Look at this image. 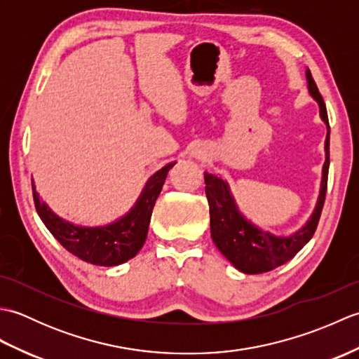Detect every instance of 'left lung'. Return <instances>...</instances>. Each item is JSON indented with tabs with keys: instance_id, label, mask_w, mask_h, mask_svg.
Returning <instances> with one entry per match:
<instances>
[{
	"instance_id": "obj_1",
	"label": "left lung",
	"mask_w": 359,
	"mask_h": 359,
	"mask_svg": "<svg viewBox=\"0 0 359 359\" xmlns=\"http://www.w3.org/2000/svg\"><path fill=\"white\" fill-rule=\"evenodd\" d=\"M306 77L309 93L316 100L319 106V116H321V120L327 126V135L324 147L325 162L323 165L321 188H319L318 201L311 216L299 230L285 236H276L270 231L261 230V228L242 215L226 180L216 174L205 172V193H207L210 205V226L212 242L216 243L220 253L236 269L245 274H261L288 262L290 259L294 257L297 251L302 250V247L313 238L319 217H321L327 191V175H329L330 165V126L325 103L309 69L306 71Z\"/></svg>"
}]
</instances>
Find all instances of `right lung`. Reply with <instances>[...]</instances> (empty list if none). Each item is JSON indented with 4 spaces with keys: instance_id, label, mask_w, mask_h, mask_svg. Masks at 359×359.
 <instances>
[{
    "instance_id": "1",
    "label": "right lung",
    "mask_w": 359,
    "mask_h": 359,
    "mask_svg": "<svg viewBox=\"0 0 359 359\" xmlns=\"http://www.w3.org/2000/svg\"><path fill=\"white\" fill-rule=\"evenodd\" d=\"M174 165L175 162L166 163L162 170L152 174L134 207L125 216L108 225L81 226L65 220L40 199V194L32 184L35 208L46 228L69 253L88 264L100 266L120 265L139 253L147 241L152 208L162 191L168 171Z\"/></svg>"
}]
</instances>
